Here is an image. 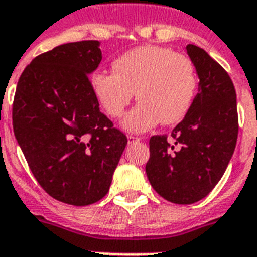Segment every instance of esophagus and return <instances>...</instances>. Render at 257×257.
Returning a JSON list of instances; mask_svg holds the SVG:
<instances>
[{
	"instance_id": "34e87169",
	"label": "esophagus",
	"mask_w": 257,
	"mask_h": 257,
	"mask_svg": "<svg viewBox=\"0 0 257 257\" xmlns=\"http://www.w3.org/2000/svg\"><path fill=\"white\" fill-rule=\"evenodd\" d=\"M139 141H141V137L128 136V144H133V143H139Z\"/></svg>"
}]
</instances>
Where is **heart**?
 I'll return each instance as SVG.
<instances>
[{
	"mask_svg": "<svg viewBox=\"0 0 257 257\" xmlns=\"http://www.w3.org/2000/svg\"><path fill=\"white\" fill-rule=\"evenodd\" d=\"M197 88L193 62L184 54L157 45L139 46L113 62V72L93 76L97 101L110 117L118 118L135 92L139 104L126 114L122 128L141 133L159 122L171 125L185 117Z\"/></svg>",
	"mask_w": 257,
	"mask_h": 257,
	"instance_id": "heart-1",
	"label": "heart"
}]
</instances>
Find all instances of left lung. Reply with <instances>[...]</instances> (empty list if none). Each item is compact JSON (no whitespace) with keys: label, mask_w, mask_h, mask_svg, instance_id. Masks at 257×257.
<instances>
[{"label":"left lung","mask_w":257,"mask_h":257,"mask_svg":"<svg viewBox=\"0 0 257 257\" xmlns=\"http://www.w3.org/2000/svg\"><path fill=\"white\" fill-rule=\"evenodd\" d=\"M199 77L197 94L167 136H152L145 172L153 189L175 204L204 199L223 177L235 151L239 118L233 82L219 62L196 45L187 46Z\"/></svg>","instance_id":"8db88e82"}]
</instances>
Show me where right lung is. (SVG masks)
Segmentation results:
<instances>
[{
  "label": "right lung",
  "mask_w": 257,
  "mask_h": 257,
  "mask_svg": "<svg viewBox=\"0 0 257 257\" xmlns=\"http://www.w3.org/2000/svg\"><path fill=\"white\" fill-rule=\"evenodd\" d=\"M101 58L98 41L56 46L26 66L14 96V136L30 171L53 199L77 207L108 193L128 143L93 93Z\"/></svg>",
  "instance_id": "right-lung-1"
}]
</instances>
